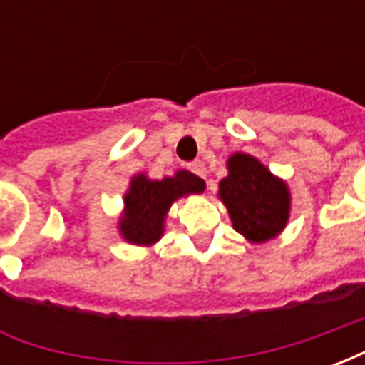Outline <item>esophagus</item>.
Returning a JSON list of instances; mask_svg holds the SVG:
<instances>
[{
    "instance_id": "34e87169",
    "label": "esophagus",
    "mask_w": 365,
    "mask_h": 365,
    "mask_svg": "<svg viewBox=\"0 0 365 365\" xmlns=\"http://www.w3.org/2000/svg\"><path fill=\"white\" fill-rule=\"evenodd\" d=\"M190 170L193 172L195 175H199V178H207V170H205V164L201 162V160H197V162H191L190 164Z\"/></svg>"
}]
</instances>
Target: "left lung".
<instances>
[{
	"label": "left lung",
	"instance_id": "left-lung-1",
	"mask_svg": "<svg viewBox=\"0 0 365 365\" xmlns=\"http://www.w3.org/2000/svg\"><path fill=\"white\" fill-rule=\"evenodd\" d=\"M227 168L229 175L219 182V199L227 207L235 230L258 245L277 237L289 221L287 183L245 152H235Z\"/></svg>",
	"mask_w": 365,
	"mask_h": 365
}]
</instances>
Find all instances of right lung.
Here are the masks:
<instances>
[{"label": "right lung", "mask_w": 365, "mask_h": 365, "mask_svg": "<svg viewBox=\"0 0 365 365\" xmlns=\"http://www.w3.org/2000/svg\"><path fill=\"white\" fill-rule=\"evenodd\" d=\"M203 191L205 182L187 170H178L164 180H148L144 174H136L125 193V211L119 219L120 237L130 245L152 246L164 235L172 203Z\"/></svg>", "instance_id": "obj_1"}]
</instances>
